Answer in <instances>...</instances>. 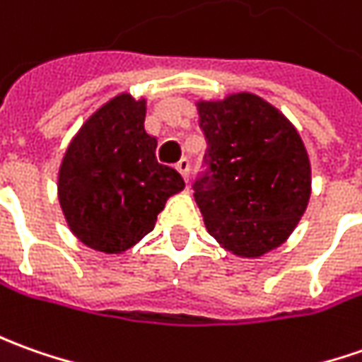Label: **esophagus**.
Masks as SVG:
<instances>
[{
    "mask_svg": "<svg viewBox=\"0 0 362 362\" xmlns=\"http://www.w3.org/2000/svg\"><path fill=\"white\" fill-rule=\"evenodd\" d=\"M176 170L180 172L182 176H184V180L188 182V174H190V160H188V158H182V160H178V164H176Z\"/></svg>",
    "mask_w": 362,
    "mask_h": 362,
    "instance_id": "obj_1",
    "label": "esophagus"
}]
</instances>
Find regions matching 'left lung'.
Wrapping results in <instances>:
<instances>
[{
  "instance_id": "8db88e82",
  "label": "left lung",
  "mask_w": 362,
  "mask_h": 362,
  "mask_svg": "<svg viewBox=\"0 0 362 362\" xmlns=\"http://www.w3.org/2000/svg\"><path fill=\"white\" fill-rule=\"evenodd\" d=\"M206 172L194 198L208 232L240 257H262L291 235L311 196V164L295 127L252 93L198 100Z\"/></svg>"
}]
</instances>
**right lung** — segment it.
Masks as SVG:
<instances>
[{
	"label": "right lung",
	"mask_w": 362,
	"mask_h": 362,
	"mask_svg": "<svg viewBox=\"0 0 362 362\" xmlns=\"http://www.w3.org/2000/svg\"><path fill=\"white\" fill-rule=\"evenodd\" d=\"M144 119L146 98L120 93L69 142L59 204L69 230L90 250L127 252L152 232L166 200L184 190L180 174L156 160V139Z\"/></svg>",
	"instance_id": "obj_1"
}]
</instances>
